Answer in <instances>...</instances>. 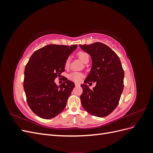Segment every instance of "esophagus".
I'll use <instances>...</instances> for the list:
<instances>
[{"label":"esophagus","mask_w":153,"mask_h":153,"mask_svg":"<svg viewBox=\"0 0 153 153\" xmlns=\"http://www.w3.org/2000/svg\"><path fill=\"white\" fill-rule=\"evenodd\" d=\"M75 86H79L80 84H78V83H75Z\"/></svg>","instance_id":"34e87169"}]
</instances>
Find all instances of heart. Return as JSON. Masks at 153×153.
Segmentation results:
<instances>
[{"label": "heart", "instance_id": "heart-1", "mask_svg": "<svg viewBox=\"0 0 153 153\" xmlns=\"http://www.w3.org/2000/svg\"><path fill=\"white\" fill-rule=\"evenodd\" d=\"M77 56L85 64H86L89 61V55L87 52H84V51H80V52H78ZM69 64H70V58L68 57L66 60L65 64H64V66H65L66 69L69 68ZM82 78H83V74L79 72H73L69 75V79L75 82H80L82 80Z\"/></svg>", "mask_w": 153, "mask_h": 153}]
</instances>
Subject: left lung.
Instances as JSON below:
<instances>
[{
    "instance_id": "8db88e82",
    "label": "left lung",
    "mask_w": 153,
    "mask_h": 153,
    "mask_svg": "<svg viewBox=\"0 0 153 153\" xmlns=\"http://www.w3.org/2000/svg\"><path fill=\"white\" fill-rule=\"evenodd\" d=\"M92 59L91 70L82 84L80 96L84 108L92 115L104 117L117 107L124 89V73L121 61L114 51L102 43L80 45ZM96 82L92 90L87 83Z\"/></svg>"
}]
</instances>
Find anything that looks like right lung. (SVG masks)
Wrapping results in <instances>:
<instances>
[{"label":"right lung","instance_id":"right-lung-1","mask_svg":"<svg viewBox=\"0 0 153 153\" xmlns=\"http://www.w3.org/2000/svg\"><path fill=\"white\" fill-rule=\"evenodd\" d=\"M77 45H48L31 55L24 71L27 102L36 115L45 119L55 117L65 108L75 84L64 78L58 86L54 80L64 71V64Z\"/></svg>","mask_w":153,"mask_h":153}]
</instances>
